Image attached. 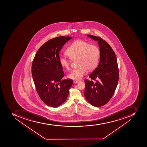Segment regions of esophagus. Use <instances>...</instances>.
Returning a JSON list of instances; mask_svg holds the SVG:
<instances>
[{
    "mask_svg": "<svg viewBox=\"0 0 147 147\" xmlns=\"http://www.w3.org/2000/svg\"><path fill=\"white\" fill-rule=\"evenodd\" d=\"M74 84H77L78 83V82H79V81H78V80H74Z\"/></svg>",
    "mask_w": 147,
    "mask_h": 147,
    "instance_id": "obj_1",
    "label": "esophagus"
}]
</instances>
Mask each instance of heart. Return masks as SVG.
Returning <instances> with one entry per match:
<instances>
[{
	"label": "heart",
	"instance_id": "1",
	"mask_svg": "<svg viewBox=\"0 0 147 147\" xmlns=\"http://www.w3.org/2000/svg\"><path fill=\"white\" fill-rule=\"evenodd\" d=\"M69 58L64 56L59 57L61 66L69 69L71 60H78L79 67L75 68L68 74V77L73 80L82 79L87 70L92 71L97 67L100 57V50L98 46L85 41L78 40L74 42L66 51Z\"/></svg>",
	"mask_w": 147,
	"mask_h": 147
}]
</instances>
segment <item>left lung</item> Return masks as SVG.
Listing matches in <instances>:
<instances>
[{"mask_svg":"<svg viewBox=\"0 0 147 147\" xmlns=\"http://www.w3.org/2000/svg\"><path fill=\"white\" fill-rule=\"evenodd\" d=\"M87 36L98 41L100 50L98 66L84 80V96L91 105L100 107L105 105L115 93L119 78L117 58L110 45L101 37Z\"/></svg>","mask_w":147,"mask_h":147,"instance_id":"obj_1","label":"left lung"}]
</instances>
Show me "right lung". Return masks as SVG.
Segmentation results:
<instances>
[{
    "instance_id": "1",
    "label": "right lung",
    "mask_w": 147,
    "mask_h": 147,
    "mask_svg": "<svg viewBox=\"0 0 147 147\" xmlns=\"http://www.w3.org/2000/svg\"><path fill=\"white\" fill-rule=\"evenodd\" d=\"M72 37L61 36L49 40L39 48L32 65V75L40 98L49 106L57 107L66 101L72 79H62L59 51Z\"/></svg>"
}]
</instances>
